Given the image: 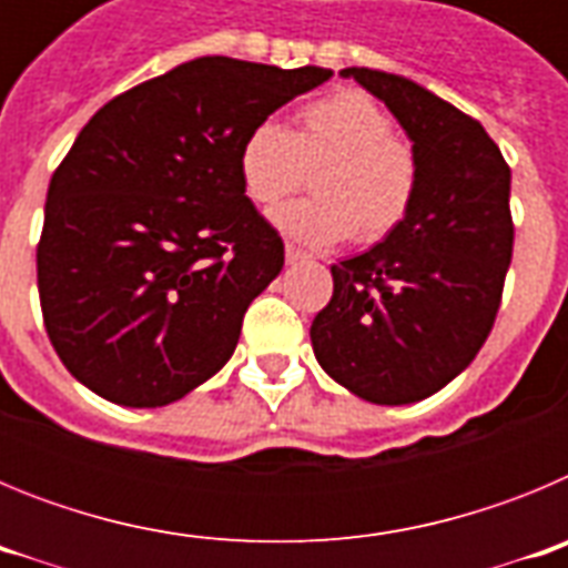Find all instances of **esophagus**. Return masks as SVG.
Returning <instances> with one entry per match:
<instances>
[{
    "label": "esophagus",
    "instance_id": "obj_1",
    "mask_svg": "<svg viewBox=\"0 0 568 568\" xmlns=\"http://www.w3.org/2000/svg\"><path fill=\"white\" fill-rule=\"evenodd\" d=\"M284 258H287V264H301V261H307V253H301L298 247L287 244V247H284Z\"/></svg>",
    "mask_w": 568,
    "mask_h": 568
}]
</instances>
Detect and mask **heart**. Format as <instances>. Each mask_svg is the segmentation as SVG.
I'll return each instance as SVG.
<instances>
[{
  "label": "heart",
  "instance_id": "obj_1",
  "mask_svg": "<svg viewBox=\"0 0 568 568\" xmlns=\"http://www.w3.org/2000/svg\"><path fill=\"white\" fill-rule=\"evenodd\" d=\"M318 195L273 213L284 235L307 247L346 239L375 244L393 235L418 195L415 150L395 135L393 115L361 90H341L310 102L298 128L261 119L239 148V179L250 202L273 207L307 182Z\"/></svg>",
  "mask_w": 568,
  "mask_h": 568
}]
</instances>
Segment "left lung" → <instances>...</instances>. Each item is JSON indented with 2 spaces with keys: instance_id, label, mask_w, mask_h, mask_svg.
<instances>
[{
  "instance_id": "obj_1",
  "label": "left lung",
  "mask_w": 568,
  "mask_h": 568,
  "mask_svg": "<svg viewBox=\"0 0 568 568\" xmlns=\"http://www.w3.org/2000/svg\"><path fill=\"white\" fill-rule=\"evenodd\" d=\"M398 119L418 159L406 222L333 264V298L310 338L321 369L369 404H415L478 355L511 261L509 164L484 124L418 82L346 68Z\"/></svg>"
}]
</instances>
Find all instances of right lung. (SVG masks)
<instances>
[{"instance_id":"obj_1","label":"right lung","mask_w":568,"mask_h":568,"mask_svg":"<svg viewBox=\"0 0 568 568\" xmlns=\"http://www.w3.org/2000/svg\"><path fill=\"white\" fill-rule=\"evenodd\" d=\"M329 77L202 57L84 124L50 179L37 278L50 344L90 393L153 409L227 364L250 301L284 267L239 148Z\"/></svg>"}]
</instances>
